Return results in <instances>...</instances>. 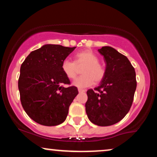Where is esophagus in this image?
<instances>
[{
    "instance_id": "esophagus-1",
    "label": "esophagus",
    "mask_w": 157,
    "mask_h": 157,
    "mask_svg": "<svg viewBox=\"0 0 157 157\" xmlns=\"http://www.w3.org/2000/svg\"><path fill=\"white\" fill-rule=\"evenodd\" d=\"M78 91H79V93H83V92H85V90H84V89H78Z\"/></svg>"
}]
</instances>
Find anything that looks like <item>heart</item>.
<instances>
[{
  "label": "heart",
  "mask_w": 157,
  "mask_h": 157,
  "mask_svg": "<svg viewBox=\"0 0 157 157\" xmlns=\"http://www.w3.org/2000/svg\"><path fill=\"white\" fill-rule=\"evenodd\" d=\"M85 66L82 69L83 75L77 77L73 85L77 88H86L91 86L94 82L99 83L103 80L105 69L100 63V59L96 54L90 50L77 52L75 55V61L65 59L61 63V70L67 78L72 80L76 77L77 66Z\"/></svg>",
  "instance_id": "obj_1"
}]
</instances>
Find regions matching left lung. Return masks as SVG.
Wrapping results in <instances>:
<instances>
[{"instance_id":"1","label":"left lung","mask_w":157,"mask_h":157,"mask_svg":"<svg viewBox=\"0 0 157 157\" xmlns=\"http://www.w3.org/2000/svg\"><path fill=\"white\" fill-rule=\"evenodd\" d=\"M98 51L105 62V75L100 86L87 91L86 111L92 123L109 126L120 122L130 110L136 73L128 59L113 48L103 46Z\"/></svg>"}]
</instances>
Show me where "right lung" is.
Segmentation results:
<instances>
[{
  "label": "right lung",
  "mask_w": 157,
  "mask_h": 157,
  "mask_svg": "<svg viewBox=\"0 0 157 157\" xmlns=\"http://www.w3.org/2000/svg\"><path fill=\"white\" fill-rule=\"evenodd\" d=\"M76 47L46 44L32 52L21 66L18 79L21 105L32 120L43 125H60L78 94L61 70V63Z\"/></svg>",
  "instance_id": "obj_1"
}]
</instances>
